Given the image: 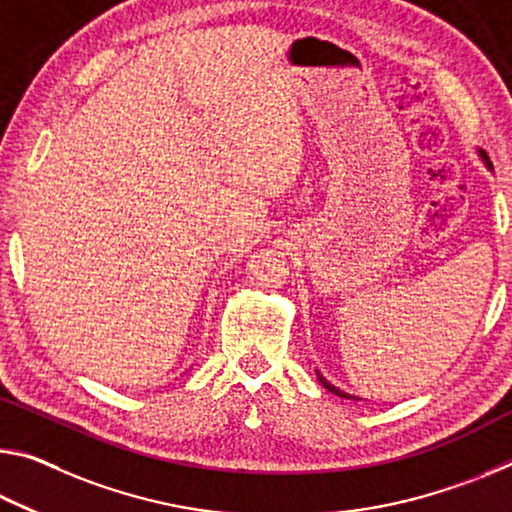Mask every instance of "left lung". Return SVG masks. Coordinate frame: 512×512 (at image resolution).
I'll return each instance as SVG.
<instances>
[{"label": "left lung", "mask_w": 512, "mask_h": 512, "mask_svg": "<svg viewBox=\"0 0 512 512\" xmlns=\"http://www.w3.org/2000/svg\"><path fill=\"white\" fill-rule=\"evenodd\" d=\"M483 159H485V161H488V157H483ZM488 166H490V161H488ZM490 168H492V166H490ZM316 376H319V383H321L323 387H326V389H328V392H332V394H337V396H342V399H353V396H351V394H346V392H342V389H339V387H335V385H330V383H328V380L321 376V373H316Z\"/></svg>", "instance_id": "obj_1"}]
</instances>
